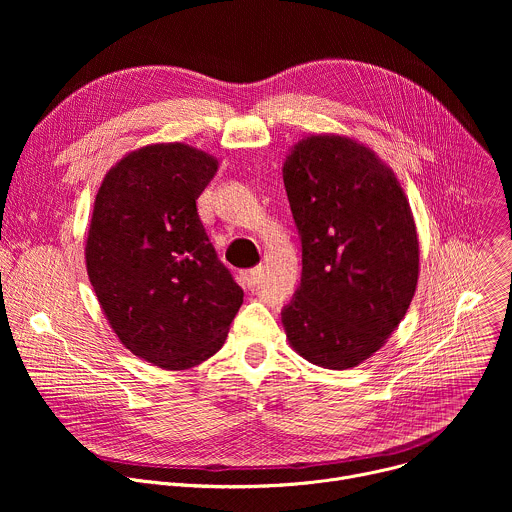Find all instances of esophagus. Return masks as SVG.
I'll return each mask as SVG.
<instances>
[{"label": "esophagus", "instance_id": "34e87169", "mask_svg": "<svg viewBox=\"0 0 512 512\" xmlns=\"http://www.w3.org/2000/svg\"><path fill=\"white\" fill-rule=\"evenodd\" d=\"M261 277H263V269H261V267H253V269H249V271H243L239 279H241L243 287L253 289V287L261 281Z\"/></svg>", "mask_w": 512, "mask_h": 512}]
</instances>
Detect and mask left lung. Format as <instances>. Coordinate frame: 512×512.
<instances>
[{
	"mask_svg": "<svg viewBox=\"0 0 512 512\" xmlns=\"http://www.w3.org/2000/svg\"><path fill=\"white\" fill-rule=\"evenodd\" d=\"M302 241L300 287L281 310L306 360L344 371L377 352L417 285L419 243L395 174L338 135L302 139L283 164Z\"/></svg>",
	"mask_w": 512,
	"mask_h": 512,
	"instance_id": "left-lung-1",
	"label": "left lung"
}]
</instances>
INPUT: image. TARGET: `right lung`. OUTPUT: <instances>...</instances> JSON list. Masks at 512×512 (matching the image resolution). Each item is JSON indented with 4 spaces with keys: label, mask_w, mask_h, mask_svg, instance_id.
Here are the masks:
<instances>
[{
    "label": "right lung",
    "mask_w": 512,
    "mask_h": 512,
    "mask_svg": "<svg viewBox=\"0 0 512 512\" xmlns=\"http://www.w3.org/2000/svg\"><path fill=\"white\" fill-rule=\"evenodd\" d=\"M216 168L190 145H148L109 170L95 198L85 255L97 300L135 356L170 371L221 348L243 304L196 208Z\"/></svg>",
    "instance_id": "add662e5"
}]
</instances>
